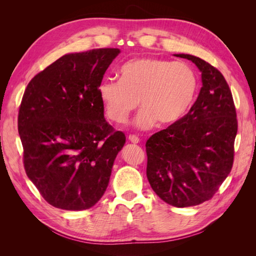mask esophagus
<instances>
[{
  "mask_svg": "<svg viewBox=\"0 0 256 256\" xmlns=\"http://www.w3.org/2000/svg\"><path fill=\"white\" fill-rule=\"evenodd\" d=\"M128 138H129V141L131 143H134V144H138V142H140V138H138L136 136H134V134H130L128 136Z\"/></svg>",
  "mask_w": 256,
  "mask_h": 256,
  "instance_id": "obj_1",
  "label": "esophagus"
}]
</instances>
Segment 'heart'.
Wrapping results in <instances>:
<instances>
[{
	"label": "heart",
	"instance_id": "b5f03b06",
	"mask_svg": "<svg viewBox=\"0 0 256 256\" xmlns=\"http://www.w3.org/2000/svg\"><path fill=\"white\" fill-rule=\"evenodd\" d=\"M198 74L184 62L156 58H138L120 69V80L106 79L98 85V95L108 118L122 124L136 109L138 129L147 130L158 122L171 126L182 120L194 102Z\"/></svg>",
	"mask_w": 256,
	"mask_h": 256
}]
</instances>
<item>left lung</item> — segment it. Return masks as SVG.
<instances>
[{
	"label": "left lung",
	"instance_id": "left-lung-1",
	"mask_svg": "<svg viewBox=\"0 0 256 256\" xmlns=\"http://www.w3.org/2000/svg\"><path fill=\"white\" fill-rule=\"evenodd\" d=\"M194 63L202 88L190 111L146 142V175L154 193L175 207L210 200L234 161L236 110L228 84L218 69L191 54H174Z\"/></svg>",
	"mask_w": 256,
	"mask_h": 256
}]
</instances>
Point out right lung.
Segmentation results:
<instances>
[{
	"label": "right lung",
	"mask_w": 256,
	"mask_h": 256,
	"mask_svg": "<svg viewBox=\"0 0 256 256\" xmlns=\"http://www.w3.org/2000/svg\"><path fill=\"white\" fill-rule=\"evenodd\" d=\"M120 53L104 48L65 54L23 94L18 131L26 173L54 207L88 209L109 184L126 136L106 120L97 88Z\"/></svg>",
	"instance_id": "1"
}]
</instances>
